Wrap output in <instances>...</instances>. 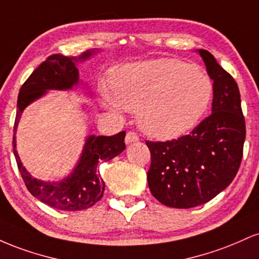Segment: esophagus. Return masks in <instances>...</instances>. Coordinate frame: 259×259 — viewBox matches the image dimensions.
I'll return each mask as SVG.
<instances>
[{"instance_id": "34e87169", "label": "esophagus", "mask_w": 259, "mask_h": 259, "mask_svg": "<svg viewBox=\"0 0 259 259\" xmlns=\"http://www.w3.org/2000/svg\"><path fill=\"white\" fill-rule=\"evenodd\" d=\"M136 141H139L138 134L133 132H127L125 135V144H133V142H136Z\"/></svg>"}]
</instances>
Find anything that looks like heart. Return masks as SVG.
I'll use <instances>...</instances> for the list:
<instances>
[{
  "instance_id": "obj_1",
  "label": "heart",
  "mask_w": 259,
  "mask_h": 259,
  "mask_svg": "<svg viewBox=\"0 0 259 259\" xmlns=\"http://www.w3.org/2000/svg\"><path fill=\"white\" fill-rule=\"evenodd\" d=\"M114 96L103 103L138 111L139 125L148 135L173 139L197 125L213 96L209 76L181 59L158 58L121 67L113 76Z\"/></svg>"
}]
</instances>
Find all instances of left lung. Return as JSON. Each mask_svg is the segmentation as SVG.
Listing matches in <instances>:
<instances>
[{
	"instance_id": "left-lung-1",
	"label": "left lung",
	"mask_w": 259,
	"mask_h": 259,
	"mask_svg": "<svg viewBox=\"0 0 259 259\" xmlns=\"http://www.w3.org/2000/svg\"><path fill=\"white\" fill-rule=\"evenodd\" d=\"M213 80L212 113L187 135L146 141L151 152L147 181L160 203L200 206L227 189L241 164L246 138L239 86L207 50H198Z\"/></svg>"
}]
</instances>
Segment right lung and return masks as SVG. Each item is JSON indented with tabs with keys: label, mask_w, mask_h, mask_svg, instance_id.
<instances>
[{
	"label": "right lung",
	"mask_w": 259,
	"mask_h": 259,
	"mask_svg": "<svg viewBox=\"0 0 259 259\" xmlns=\"http://www.w3.org/2000/svg\"><path fill=\"white\" fill-rule=\"evenodd\" d=\"M96 52L97 50H91L75 57L59 53L50 56L26 79L18 95L13 135V153L18 169L30 194L59 210H82L101 200L105 191V181L97 170V165L101 162L111 160L125 150V132L113 136H89L73 173L59 183H46L32 178L23 167L16 148L17 125L25 107L44 96L47 90H70L78 85L79 70L75 64Z\"/></svg>",
	"instance_id": "1"
}]
</instances>
